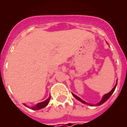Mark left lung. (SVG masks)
<instances>
[{"label":"left lung","mask_w":127,"mask_h":127,"mask_svg":"<svg viewBox=\"0 0 127 127\" xmlns=\"http://www.w3.org/2000/svg\"><path fill=\"white\" fill-rule=\"evenodd\" d=\"M117 83H116V85H115V87H114V88H112V90H111L110 93H108L105 94V95H104L103 97H102V100H100V102H98V103H97V105H95V106H98V105H102V104H103V103H104L105 102H106L107 100L109 99V97H110V96L112 95V93H114V91H115V88H116V86H117ZM72 95H73V96H74V97H75V98H76L77 100H79V101H81L82 103H83V104H86V105H90V106H93V105H90V103H88V102H85L84 100H83L82 99H81L80 97H78V96H76V95H74L73 93H72Z\"/></svg>","instance_id":"8db88e82"}]
</instances>
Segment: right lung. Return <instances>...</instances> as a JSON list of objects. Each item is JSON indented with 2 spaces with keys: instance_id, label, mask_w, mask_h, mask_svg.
<instances>
[{
  "instance_id": "1",
  "label": "right lung",
  "mask_w": 127,
  "mask_h": 127,
  "mask_svg": "<svg viewBox=\"0 0 127 127\" xmlns=\"http://www.w3.org/2000/svg\"><path fill=\"white\" fill-rule=\"evenodd\" d=\"M49 100H50V97H49L48 99H46L45 101H44V102H39V103H38V104H37V105H35L34 107H31V109L33 110H41V109H42V108L45 107L46 105L49 104Z\"/></svg>"
}]
</instances>
